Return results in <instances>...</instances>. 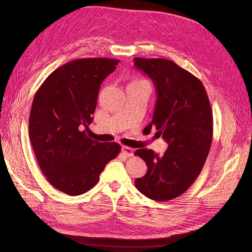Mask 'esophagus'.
I'll return each instance as SVG.
<instances>
[{
    "mask_svg": "<svg viewBox=\"0 0 252 252\" xmlns=\"http://www.w3.org/2000/svg\"><path fill=\"white\" fill-rule=\"evenodd\" d=\"M122 151H123V153H124L125 155H126V156H128V157L134 155V149L130 148V147H127V146H123Z\"/></svg>",
    "mask_w": 252,
    "mask_h": 252,
    "instance_id": "obj_1",
    "label": "esophagus"
}]
</instances>
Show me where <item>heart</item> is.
<instances>
[{
    "mask_svg": "<svg viewBox=\"0 0 252 252\" xmlns=\"http://www.w3.org/2000/svg\"><path fill=\"white\" fill-rule=\"evenodd\" d=\"M139 82H143V81H139Z\"/></svg>",
    "mask_w": 252,
    "mask_h": 252,
    "instance_id": "obj_1",
    "label": "heart"
}]
</instances>
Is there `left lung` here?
Here are the masks:
<instances>
[{"mask_svg":"<svg viewBox=\"0 0 252 252\" xmlns=\"http://www.w3.org/2000/svg\"><path fill=\"white\" fill-rule=\"evenodd\" d=\"M134 64L152 79L157 94L147 126L168 144L163 155L146 148L135 152L148 166L135 185L152 200H171L186 192L202 170L213 141V111L200 79L175 62L135 58Z\"/></svg>","mask_w":252,"mask_h":252,"instance_id":"obj_1","label":"left lung"}]
</instances>
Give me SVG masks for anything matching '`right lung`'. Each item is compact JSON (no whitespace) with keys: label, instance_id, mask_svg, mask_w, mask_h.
Here are the masks:
<instances>
[{"label":"right lung","instance_id":"obj_1","mask_svg":"<svg viewBox=\"0 0 252 252\" xmlns=\"http://www.w3.org/2000/svg\"><path fill=\"white\" fill-rule=\"evenodd\" d=\"M119 60L83 58L53 71L33 97L29 131L39 168L53 187L76 196L98 183L121 145L87 135L100 86Z\"/></svg>","mask_w":252,"mask_h":252}]
</instances>
